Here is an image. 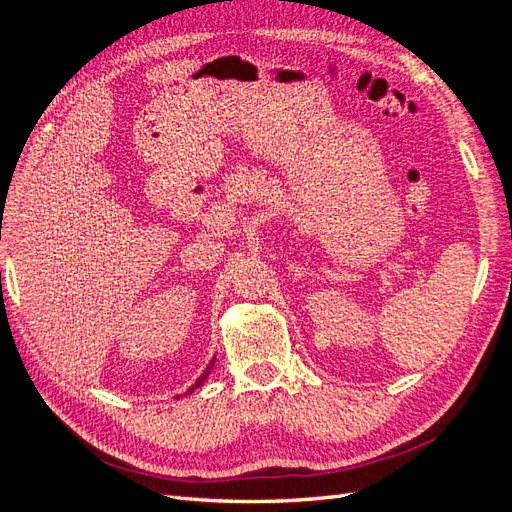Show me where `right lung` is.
I'll use <instances>...</instances> for the list:
<instances>
[{
	"label": "right lung",
	"instance_id": "obj_1",
	"mask_svg": "<svg viewBox=\"0 0 512 512\" xmlns=\"http://www.w3.org/2000/svg\"><path fill=\"white\" fill-rule=\"evenodd\" d=\"M212 367H214V359H212V363H210V365H208V367H206V372H203V374H201V376H199V378H197V382H195V384H193V386H191V388H189V391H187V393H193V391H195V388H197V386H201V384H203V380H206V378H208V376H210V372H212Z\"/></svg>",
	"mask_w": 512,
	"mask_h": 512
}]
</instances>
